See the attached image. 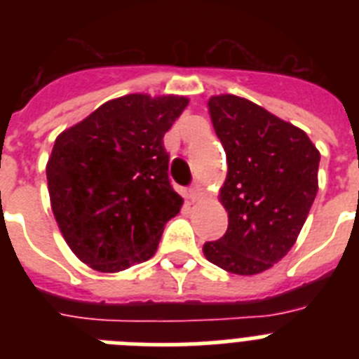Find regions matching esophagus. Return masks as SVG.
Segmentation results:
<instances>
[{
  "label": "esophagus",
  "instance_id": "obj_1",
  "mask_svg": "<svg viewBox=\"0 0 359 359\" xmlns=\"http://www.w3.org/2000/svg\"><path fill=\"white\" fill-rule=\"evenodd\" d=\"M189 196H190V199H192V201H199V199L205 196V189H203L199 183H196V185H192L189 189Z\"/></svg>",
  "mask_w": 359,
  "mask_h": 359
}]
</instances>
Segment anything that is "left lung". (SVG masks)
<instances>
[{
  "instance_id": "left-lung-1",
  "label": "left lung",
  "mask_w": 359,
  "mask_h": 359,
  "mask_svg": "<svg viewBox=\"0 0 359 359\" xmlns=\"http://www.w3.org/2000/svg\"><path fill=\"white\" fill-rule=\"evenodd\" d=\"M228 174L219 199L228 230L203 253L236 275H257L291 250L318 192L320 152L302 129L236 95L208 100Z\"/></svg>"
}]
</instances>
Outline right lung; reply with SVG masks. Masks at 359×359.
I'll return each instance as SVG.
<instances>
[{
  "label": "right lung",
  "instance_id": "1",
  "mask_svg": "<svg viewBox=\"0 0 359 359\" xmlns=\"http://www.w3.org/2000/svg\"><path fill=\"white\" fill-rule=\"evenodd\" d=\"M187 104L177 95H126L57 136L46 165L50 201L84 264L116 273L156 253L165 223L183 205L163 135Z\"/></svg>",
  "mask_w": 359,
  "mask_h": 359
}]
</instances>
